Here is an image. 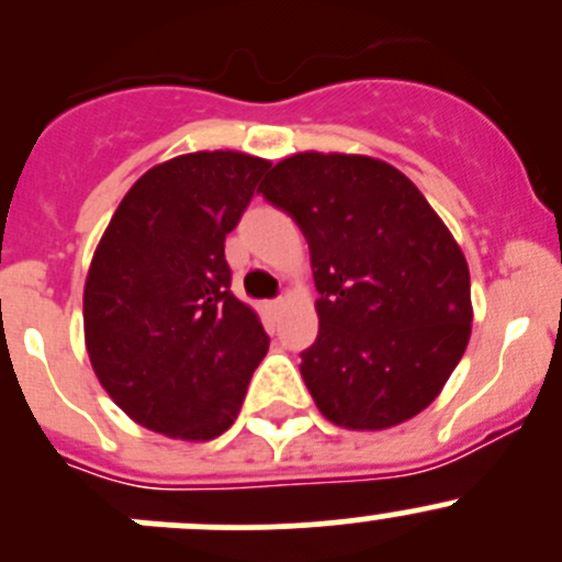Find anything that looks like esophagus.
Returning <instances> with one entry per match:
<instances>
[{"instance_id":"esophagus-1","label":"esophagus","mask_w":562,"mask_h":562,"mask_svg":"<svg viewBox=\"0 0 562 562\" xmlns=\"http://www.w3.org/2000/svg\"><path fill=\"white\" fill-rule=\"evenodd\" d=\"M282 307H285V299H274V302H271L269 304V310H271V313H282Z\"/></svg>"}]
</instances>
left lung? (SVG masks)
Returning <instances> with one entry per match:
<instances>
[{
  "mask_svg": "<svg viewBox=\"0 0 562 562\" xmlns=\"http://www.w3.org/2000/svg\"><path fill=\"white\" fill-rule=\"evenodd\" d=\"M310 245L317 339L302 378L345 429H386L422 413L470 339L462 249L405 173L361 155L302 151L258 187Z\"/></svg>",
  "mask_w": 562,
  "mask_h": 562,
  "instance_id": "obj_1",
  "label": "left lung"
}]
</instances>
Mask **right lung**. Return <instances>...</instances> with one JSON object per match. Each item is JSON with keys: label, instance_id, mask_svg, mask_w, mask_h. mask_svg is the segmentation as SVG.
<instances>
[{"label": "right lung", "instance_id": "obj_1", "mask_svg": "<svg viewBox=\"0 0 562 562\" xmlns=\"http://www.w3.org/2000/svg\"><path fill=\"white\" fill-rule=\"evenodd\" d=\"M269 162L195 151L130 187L94 249L83 334L94 375L133 422L212 440L239 416L269 350L258 315L231 293L225 236Z\"/></svg>", "mask_w": 562, "mask_h": 562}]
</instances>
